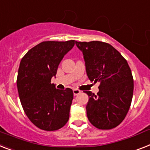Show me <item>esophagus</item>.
Returning a JSON list of instances; mask_svg holds the SVG:
<instances>
[{
    "mask_svg": "<svg viewBox=\"0 0 150 150\" xmlns=\"http://www.w3.org/2000/svg\"><path fill=\"white\" fill-rule=\"evenodd\" d=\"M81 93V91L79 89H73V94H74V96H77V95L80 94Z\"/></svg>",
    "mask_w": 150,
    "mask_h": 150,
    "instance_id": "1",
    "label": "esophagus"
}]
</instances>
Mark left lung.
<instances>
[{"instance_id": "1", "label": "left lung", "mask_w": 150, "mask_h": 150, "mask_svg": "<svg viewBox=\"0 0 150 150\" xmlns=\"http://www.w3.org/2000/svg\"><path fill=\"white\" fill-rule=\"evenodd\" d=\"M86 62L89 80L99 82L97 95L88 96L87 117L99 129H111L123 121L132 103L133 77L127 61L112 46L98 41H75Z\"/></svg>"}]
</instances>
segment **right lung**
<instances>
[{"label":"right lung","mask_w":150,"mask_h":150,"mask_svg":"<svg viewBox=\"0 0 150 150\" xmlns=\"http://www.w3.org/2000/svg\"><path fill=\"white\" fill-rule=\"evenodd\" d=\"M74 45V40L43 41L21 61L17 78L21 103L30 121L42 130H58L69 121L72 90L57 89L51 80L64 54Z\"/></svg>","instance_id":"right-lung-1"}]
</instances>
